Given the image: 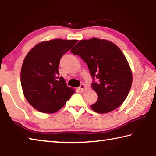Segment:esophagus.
I'll use <instances>...</instances> for the list:
<instances>
[{
  "label": "esophagus",
  "instance_id": "esophagus-1",
  "mask_svg": "<svg viewBox=\"0 0 156 156\" xmlns=\"http://www.w3.org/2000/svg\"><path fill=\"white\" fill-rule=\"evenodd\" d=\"M79 89H80L81 91H84L87 89V86L84 84H82L80 86V87H79Z\"/></svg>",
  "mask_w": 156,
  "mask_h": 156
}]
</instances>
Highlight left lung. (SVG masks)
Wrapping results in <instances>:
<instances>
[{
  "instance_id": "1",
  "label": "left lung",
  "mask_w": 156,
  "mask_h": 156,
  "mask_svg": "<svg viewBox=\"0 0 156 156\" xmlns=\"http://www.w3.org/2000/svg\"><path fill=\"white\" fill-rule=\"evenodd\" d=\"M71 52L81 57L92 77L98 78L91 84L98 95L91 109L105 114L122 104L132 86L133 74L120 48L108 40L93 38L81 40Z\"/></svg>"
}]
</instances>
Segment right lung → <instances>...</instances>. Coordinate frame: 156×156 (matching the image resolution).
<instances>
[{"label":"right lung","instance_id":"obj_1","mask_svg":"<svg viewBox=\"0 0 156 156\" xmlns=\"http://www.w3.org/2000/svg\"><path fill=\"white\" fill-rule=\"evenodd\" d=\"M77 40L53 39L36 44L23 60L21 84L26 100L41 112L53 114L65 105L75 93L59 77L61 58Z\"/></svg>","mask_w":156,"mask_h":156}]
</instances>
